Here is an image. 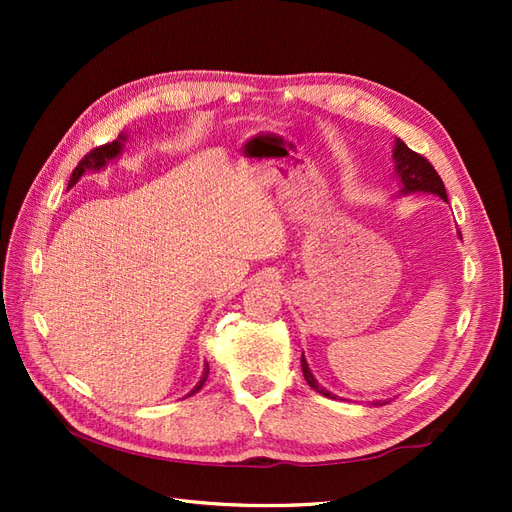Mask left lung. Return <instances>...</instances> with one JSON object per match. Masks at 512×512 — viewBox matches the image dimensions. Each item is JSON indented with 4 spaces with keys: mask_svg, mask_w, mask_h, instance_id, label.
<instances>
[{
    "mask_svg": "<svg viewBox=\"0 0 512 512\" xmlns=\"http://www.w3.org/2000/svg\"><path fill=\"white\" fill-rule=\"evenodd\" d=\"M393 162H395V175L401 183V190H399L401 196L423 192V194H436L442 200H448L446 188H444L440 175L436 173V168H433L423 156L414 153L404 141H399V138H395ZM301 367H303V376H305L307 384L312 386L316 393L329 397V399H335V395L331 391H327L324 386L318 384V380L312 374V369H309V365L305 361V356H301ZM382 404H389V401H374V406H382Z\"/></svg>",
    "mask_w": 512,
    "mask_h": 512,
    "instance_id": "8db88e82",
    "label": "left lung"
}]
</instances>
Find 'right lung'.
I'll return each instance as SVG.
<instances>
[{
    "instance_id": "right-lung-1",
    "label": "right lung",
    "mask_w": 512,
    "mask_h": 512,
    "mask_svg": "<svg viewBox=\"0 0 512 512\" xmlns=\"http://www.w3.org/2000/svg\"><path fill=\"white\" fill-rule=\"evenodd\" d=\"M126 141H128V136H126V134H119L117 141L106 143V145H102V147H96L94 151H89L87 156L79 162V166H76V168L72 170V177H70V181H68V188H72V185L87 173V170H94V173H98V170H102L108 162L117 160V158L121 156L123 143H126ZM207 378H209V363H205L203 376H200V380L196 382L194 389L188 393V397L194 395V393H198L200 389H203V384L207 382Z\"/></svg>"
}]
</instances>
